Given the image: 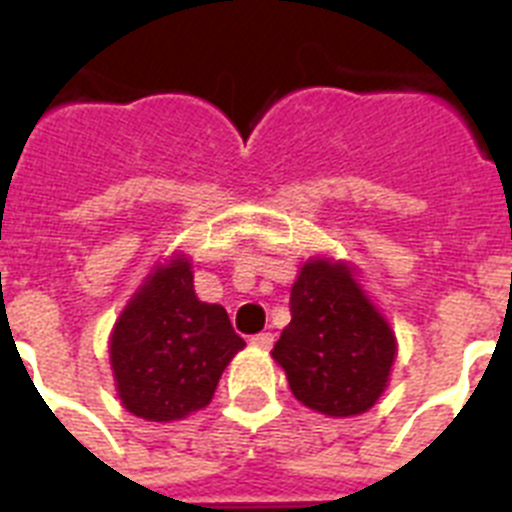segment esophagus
Segmentation results:
<instances>
[{
	"instance_id": "esophagus-1",
	"label": "esophagus",
	"mask_w": 512,
	"mask_h": 512,
	"mask_svg": "<svg viewBox=\"0 0 512 512\" xmlns=\"http://www.w3.org/2000/svg\"><path fill=\"white\" fill-rule=\"evenodd\" d=\"M251 343L259 348H271L274 346V336L271 333H256V336H251Z\"/></svg>"
}]
</instances>
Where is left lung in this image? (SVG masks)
Returning <instances> with one entry per match:
<instances>
[{
	"label": "left lung",
	"mask_w": 512,
	"mask_h": 512,
	"mask_svg": "<svg viewBox=\"0 0 512 512\" xmlns=\"http://www.w3.org/2000/svg\"><path fill=\"white\" fill-rule=\"evenodd\" d=\"M289 312L271 356L287 372L292 395L330 418L366 413L387 387L397 343L351 269L341 261H307Z\"/></svg>",
	"instance_id": "obj_1"
}]
</instances>
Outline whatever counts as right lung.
<instances>
[{
  "label": "right lung",
  "instance_id": "obj_1",
  "mask_svg": "<svg viewBox=\"0 0 512 512\" xmlns=\"http://www.w3.org/2000/svg\"><path fill=\"white\" fill-rule=\"evenodd\" d=\"M243 346L225 307L200 302L192 264L174 256L153 269L112 330L117 395L143 420H182L210 405L220 374Z\"/></svg>",
  "mask_w": 512,
  "mask_h": 512
}]
</instances>
